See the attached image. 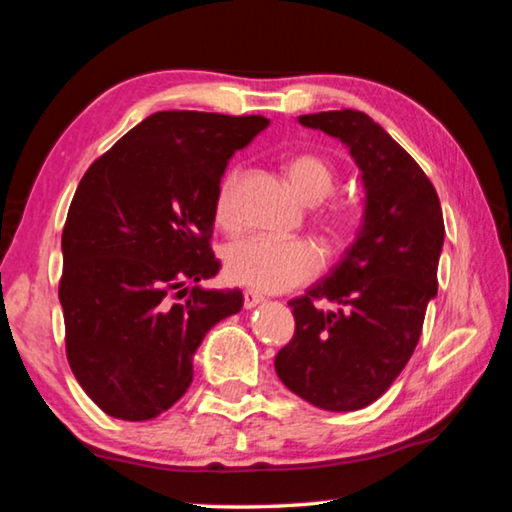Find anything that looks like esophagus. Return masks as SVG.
<instances>
[{
    "mask_svg": "<svg viewBox=\"0 0 512 512\" xmlns=\"http://www.w3.org/2000/svg\"><path fill=\"white\" fill-rule=\"evenodd\" d=\"M262 302H264V296H259V293H255V291L244 293V307L246 309H255L257 305H262Z\"/></svg>",
    "mask_w": 512,
    "mask_h": 512,
    "instance_id": "esophagus-1",
    "label": "esophagus"
}]
</instances>
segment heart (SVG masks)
I'll use <instances>...</instances> for the list:
<instances>
[{
    "instance_id": "1",
    "label": "heart",
    "mask_w": 512,
    "mask_h": 512,
    "mask_svg": "<svg viewBox=\"0 0 512 512\" xmlns=\"http://www.w3.org/2000/svg\"><path fill=\"white\" fill-rule=\"evenodd\" d=\"M287 183L300 201L316 205L332 194L334 169L318 155H298L287 169ZM241 180V169L225 171L214 198V219L223 228L235 223V194ZM327 228L341 232L348 225V212L327 216ZM223 266L230 282L262 293H280L309 282L318 273L320 257L302 239H268L246 237L237 239L223 250Z\"/></svg>"
}]
</instances>
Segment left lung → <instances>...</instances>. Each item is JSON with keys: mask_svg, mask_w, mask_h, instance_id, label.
Here are the masks:
<instances>
[{"mask_svg": "<svg viewBox=\"0 0 512 512\" xmlns=\"http://www.w3.org/2000/svg\"><path fill=\"white\" fill-rule=\"evenodd\" d=\"M298 121L350 151L363 214L341 262L289 302L296 334L277 352L275 372L318 409L357 411L388 391L420 341L438 293L443 210L418 162L368 115L329 110Z\"/></svg>", "mask_w": 512, "mask_h": 512, "instance_id": "1", "label": "left lung"}]
</instances>
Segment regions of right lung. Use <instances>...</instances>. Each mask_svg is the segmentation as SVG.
Wrapping results in <instances>:
<instances>
[{
  "instance_id": "right-lung-1",
  "label": "right lung",
  "mask_w": 512,
  "mask_h": 512,
  "mask_svg": "<svg viewBox=\"0 0 512 512\" xmlns=\"http://www.w3.org/2000/svg\"><path fill=\"white\" fill-rule=\"evenodd\" d=\"M266 117L162 110L85 171L63 230L58 298L67 359L90 400L142 422L176 404L194 354L219 320L244 307L239 289H205L216 189L228 160Z\"/></svg>"
}]
</instances>
